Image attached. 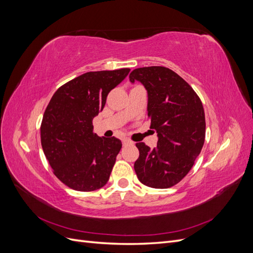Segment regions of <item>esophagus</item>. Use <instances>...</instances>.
Wrapping results in <instances>:
<instances>
[{"instance_id": "obj_1", "label": "esophagus", "mask_w": 253, "mask_h": 253, "mask_svg": "<svg viewBox=\"0 0 253 253\" xmlns=\"http://www.w3.org/2000/svg\"><path fill=\"white\" fill-rule=\"evenodd\" d=\"M122 144L125 145V147H126V145H131V144H133V142L129 140V139H124L122 140Z\"/></svg>"}]
</instances>
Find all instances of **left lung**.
<instances>
[{
	"instance_id": "8db88e82",
	"label": "left lung",
	"mask_w": 253,
	"mask_h": 253,
	"mask_svg": "<svg viewBox=\"0 0 253 253\" xmlns=\"http://www.w3.org/2000/svg\"><path fill=\"white\" fill-rule=\"evenodd\" d=\"M129 81H139L148 91V116L157 136V147L136 143L139 157L134 164L143 185L167 189L189 173L205 142L206 120L200 97L170 68H136Z\"/></svg>"
}]
</instances>
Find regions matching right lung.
<instances>
[{"mask_svg":"<svg viewBox=\"0 0 253 253\" xmlns=\"http://www.w3.org/2000/svg\"><path fill=\"white\" fill-rule=\"evenodd\" d=\"M129 71L83 74L59 87L44 112L43 152L53 174L71 189L88 192L102 188L110 178L122 143L116 137L97 136L93 119Z\"/></svg>","mask_w":253,"mask_h":253,"instance_id":"right-lung-1","label":"right lung"}]
</instances>
